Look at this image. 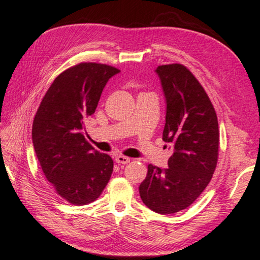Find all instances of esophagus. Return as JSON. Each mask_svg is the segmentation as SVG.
Here are the masks:
<instances>
[{"label":"esophagus","instance_id":"34e87169","mask_svg":"<svg viewBox=\"0 0 260 260\" xmlns=\"http://www.w3.org/2000/svg\"><path fill=\"white\" fill-rule=\"evenodd\" d=\"M116 161L118 162V164H128V162L131 161V159H129L128 157L119 155V156L116 157Z\"/></svg>","mask_w":260,"mask_h":260}]
</instances>
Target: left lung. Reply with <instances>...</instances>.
Returning a JSON list of instances; mask_svg holds the SVG:
<instances>
[{"label": "left lung", "instance_id": "1", "mask_svg": "<svg viewBox=\"0 0 260 260\" xmlns=\"http://www.w3.org/2000/svg\"><path fill=\"white\" fill-rule=\"evenodd\" d=\"M166 100L162 140L173 147L169 167L148 165L141 200L153 212L187 209L212 179L219 155L218 118L208 94L182 64L156 69Z\"/></svg>", "mask_w": 260, "mask_h": 260}]
</instances>
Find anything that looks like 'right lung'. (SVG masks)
I'll use <instances>...</instances> for the list:
<instances>
[{
	"label": "right lung",
	"mask_w": 260,
	"mask_h": 260,
	"mask_svg": "<svg viewBox=\"0 0 260 260\" xmlns=\"http://www.w3.org/2000/svg\"><path fill=\"white\" fill-rule=\"evenodd\" d=\"M119 72L99 63L65 70L51 83L34 117L32 140L43 174L73 205L98 200L111 178L112 158L95 150L83 131L109 79Z\"/></svg>",
	"instance_id": "add662e5"
}]
</instances>
